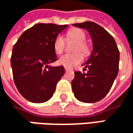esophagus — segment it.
<instances>
[{"mask_svg": "<svg viewBox=\"0 0 133 133\" xmlns=\"http://www.w3.org/2000/svg\"><path fill=\"white\" fill-rule=\"evenodd\" d=\"M65 71H69L71 70L70 68H65Z\"/></svg>", "mask_w": 133, "mask_h": 133, "instance_id": "34e87169", "label": "esophagus"}]
</instances>
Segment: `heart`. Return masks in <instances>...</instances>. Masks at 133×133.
<instances>
[{
  "mask_svg": "<svg viewBox=\"0 0 133 133\" xmlns=\"http://www.w3.org/2000/svg\"><path fill=\"white\" fill-rule=\"evenodd\" d=\"M86 39V35L85 31L80 28H72L70 29L66 34V41H76L74 46V51H82L85 55L89 54V47L85 41ZM65 41L62 36H58L54 42V49L55 52L58 55L62 54L65 49ZM84 59V56L81 52H75L73 54H66L62 56L58 63L61 65L65 68H73L81 63Z\"/></svg>",
  "mask_w": 133,
  "mask_h": 133,
  "instance_id": "b5f03b06",
  "label": "heart"
}]
</instances>
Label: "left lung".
<instances>
[{
	"label": "left lung",
	"instance_id": "obj_1",
	"mask_svg": "<svg viewBox=\"0 0 133 133\" xmlns=\"http://www.w3.org/2000/svg\"><path fill=\"white\" fill-rule=\"evenodd\" d=\"M87 30L93 49L88 61L82 65L87 73L75 72L71 82L75 97L80 102L94 103L102 99L111 89L118 75L119 51L113 37L102 27L92 21L74 24Z\"/></svg>",
	"mask_w": 133,
	"mask_h": 133
}]
</instances>
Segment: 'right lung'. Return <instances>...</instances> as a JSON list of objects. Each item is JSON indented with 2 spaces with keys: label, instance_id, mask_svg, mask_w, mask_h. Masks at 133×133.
Listing matches in <instances>:
<instances>
[{
  "label": "right lung",
  "instance_id": "1",
  "mask_svg": "<svg viewBox=\"0 0 133 133\" xmlns=\"http://www.w3.org/2000/svg\"><path fill=\"white\" fill-rule=\"evenodd\" d=\"M68 25L40 23L26 30L14 45L11 58L14 84L28 101L49 100L65 72L63 66L52 67L57 61L54 42Z\"/></svg>",
  "mask_w": 133,
  "mask_h": 133
}]
</instances>
